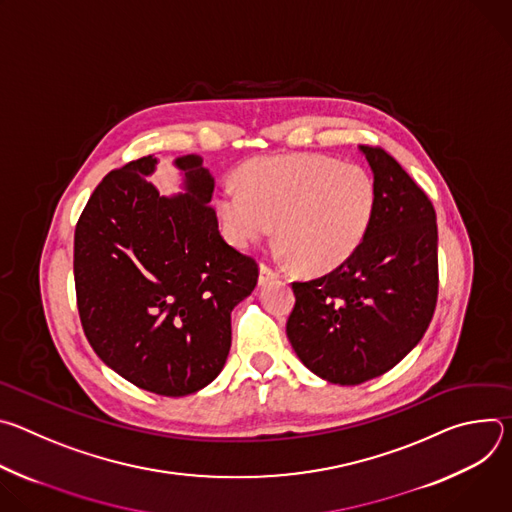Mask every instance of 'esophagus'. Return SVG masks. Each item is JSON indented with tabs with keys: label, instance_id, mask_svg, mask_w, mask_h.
<instances>
[{
	"label": "esophagus",
	"instance_id": "esophagus-1",
	"mask_svg": "<svg viewBox=\"0 0 512 512\" xmlns=\"http://www.w3.org/2000/svg\"><path fill=\"white\" fill-rule=\"evenodd\" d=\"M275 277H277V271L271 265L261 263V267H259V285H265V283H269Z\"/></svg>",
	"mask_w": 512,
	"mask_h": 512
}]
</instances>
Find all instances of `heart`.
I'll use <instances>...</instances> for the list:
<instances>
[{
    "label": "heart",
    "instance_id": "obj_1",
    "mask_svg": "<svg viewBox=\"0 0 512 512\" xmlns=\"http://www.w3.org/2000/svg\"><path fill=\"white\" fill-rule=\"evenodd\" d=\"M377 190L354 164L318 154L273 156L241 172V188L227 184L218 210L229 241L247 249L277 223L287 257L308 273H328L346 263L373 225Z\"/></svg>",
    "mask_w": 512,
    "mask_h": 512
}]
</instances>
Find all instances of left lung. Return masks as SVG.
Instances as JSON below:
<instances>
[{
	"label": "left lung",
	"mask_w": 512,
	"mask_h": 512,
	"mask_svg": "<svg viewBox=\"0 0 512 512\" xmlns=\"http://www.w3.org/2000/svg\"><path fill=\"white\" fill-rule=\"evenodd\" d=\"M377 190L373 225L330 273L294 281L287 338L306 367L338 385L391 371L423 338L437 304V223L423 188L379 145H360Z\"/></svg>",
	"instance_id": "obj_1"
}]
</instances>
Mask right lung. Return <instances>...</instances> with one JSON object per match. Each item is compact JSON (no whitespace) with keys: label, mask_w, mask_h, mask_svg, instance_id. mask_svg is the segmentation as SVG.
<instances>
[{"label":"right lung","mask_w":512,"mask_h":512,"mask_svg":"<svg viewBox=\"0 0 512 512\" xmlns=\"http://www.w3.org/2000/svg\"><path fill=\"white\" fill-rule=\"evenodd\" d=\"M156 158L109 172L75 229V289L99 358L139 389L184 397L212 383L231 348V312L257 285L259 265L218 231L214 178L184 156L188 192L150 184Z\"/></svg>","instance_id":"right-lung-1"}]
</instances>
